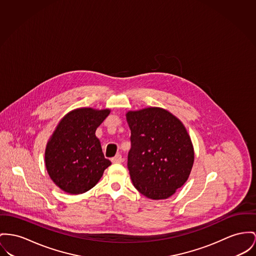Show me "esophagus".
<instances>
[{"label":"esophagus","instance_id":"obj_1","mask_svg":"<svg viewBox=\"0 0 256 256\" xmlns=\"http://www.w3.org/2000/svg\"><path fill=\"white\" fill-rule=\"evenodd\" d=\"M122 161V156H121V154H116L114 157H112V163H120Z\"/></svg>","mask_w":256,"mask_h":256}]
</instances>
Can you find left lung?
Returning <instances> with one entry per match:
<instances>
[{
  "mask_svg": "<svg viewBox=\"0 0 256 256\" xmlns=\"http://www.w3.org/2000/svg\"><path fill=\"white\" fill-rule=\"evenodd\" d=\"M131 130L128 170L136 190L152 200L174 195L188 180L194 148L182 122L165 108L129 110Z\"/></svg>",
  "mask_w": 256,
  "mask_h": 256,
  "instance_id": "left-lung-1",
  "label": "left lung"
}]
</instances>
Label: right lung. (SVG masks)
Returning <instances> with one entry per match:
<instances>
[{"label":"right lung","instance_id":"add662e5","mask_svg":"<svg viewBox=\"0 0 256 256\" xmlns=\"http://www.w3.org/2000/svg\"><path fill=\"white\" fill-rule=\"evenodd\" d=\"M110 110L80 108L59 121L50 138L46 168L52 182L68 194H82L94 188L112 162L104 158L97 128Z\"/></svg>","mask_w":256,"mask_h":256}]
</instances>
